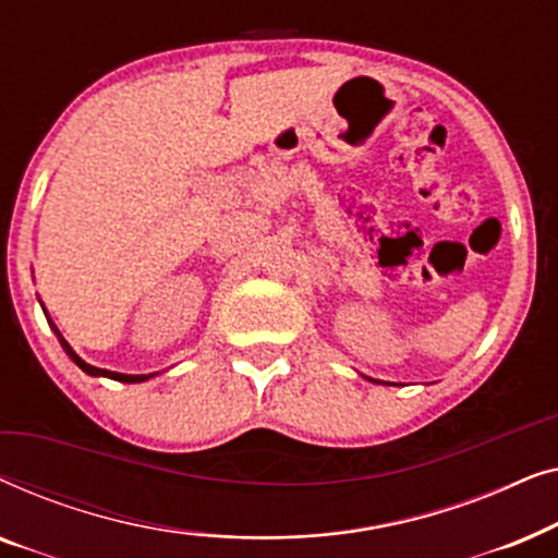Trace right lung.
I'll return each mask as SVG.
<instances>
[{
  "label": "right lung",
  "instance_id": "obj_1",
  "mask_svg": "<svg viewBox=\"0 0 558 558\" xmlns=\"http://www.w3.org/2000/svg\"><path fill=\"white\" fill-rule=\"evenodd\" d=\"M52 330H56V325H52ZM56 335L60 338V345H63V350L68 355L73 357V363L78 365L81 371H86L88 376H106V378H113V380H121V384H142V380H147V378H151V376H129V373H117V371H106V368H96V365H88L86 361H83V357H78L75 355V350L68 345V342L63 340V335H60L58 330H56Z\"/></svg>",
  "mask_w": 558,
  "mask_h": 558
}]
</instances>
